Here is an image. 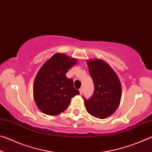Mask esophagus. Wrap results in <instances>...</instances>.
Here are the masks:
<instances>
[{
  "label": "esophagus",
  "instance_id": "1",
  "mask_svg": "<svg viewBox=\"0 0 152 152\" xmlns=\"http://www.w3.org/2000/svg\"><path fill=\"white\" fill-rule=\"evenodd\" d=\"M79 91H80V94H82V92H83V88H80L79 89Z\"/></svg>",
  "mask_w": 152,
  "mask_h": 152
}]
</instances>
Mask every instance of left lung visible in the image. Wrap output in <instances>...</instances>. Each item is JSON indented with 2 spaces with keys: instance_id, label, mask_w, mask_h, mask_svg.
<instances>
[{
  "instance_id": "1",
  "label": "left lung",
  "mask_w": 152,
  "mask_h": 152,
  "mask_svg": "<svg viewBox=\"0 0 152 152\" xmlns=\"http://www.w3.org/2000/svg\"><path fill=\"white\" fill-rule=\"evenodd\" d=\"M94 91L84 100L86 110L94 117L104 119L115 112L121 98V85L116 73L109 64L99 59L86 61Z\"/></svg>"
}]
</instances>
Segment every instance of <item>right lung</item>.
Returning a JSON list of instances; mask_svg holds the SVG:
<instances>
[{
	"label": "right lung",
	"mask_w": 152,
	"mask_h": 152,
	"mask_svg": "<svg viewBox=\"0 0 152 152\" xmlns=\"http://www.w3.org/2000/svg\"><path fill=\"white\" fill-rule=\"evenodd\" d=\"M77 63L64 53H55L39 69L33 83V96L37 107L48 115H57L70 104L71 99L80 94L73 80L66 74Z\"/></svg>",
	"instance_id": "add662e5"
}]
</instances>
